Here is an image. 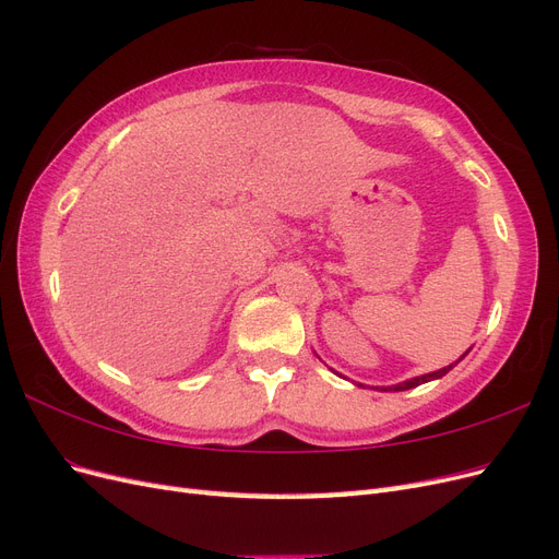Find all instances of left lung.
<instances>
[{
	"label": "left lung",
	"mask_w": 559,
	"mask_h": 559,
	"mask_svg": "<svg viewBox=\"0 0 559 559\" xmlns=\"http://www.w3.org/2000/svg\"><path fill=\"white\" fill-rule=\"evenodd\" d=\"M468 352H471V347H468V349L462 354V357L456 359L454 364H450V366H445V368H438V370H433V373H425V376H417V378H411V380H403V382L392 384V386H378V389H380V392H405V389H413V386H419V384H425V382H431V380L443 378L445 373H450V370L466 357ZM331 370H333V368H331ZM333 373H335V370H333ZM335 376H337V373H335ZM357 384H359V382H357ZM359 386H364V384H359Z\"/></svg>",
	"instance_id": "obj_1"
}]
</instances>
